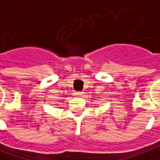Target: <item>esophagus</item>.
Masks as SVG:
<instances>
[{"instance_id": "esophagus-1", "label": "esophagus", "mask_w": 160, "mask_h": 160, "mask_svg": "<svg viewBox=\"0 0 160 160\" xmlns=\"http://www.w3.org/2000/svg\"><path fill=\"white\" fill-rule=\"evenodd\" d=\"M74 96H76V97H82L83 96V92H75Z\"/></svg>"}]
</instances>
